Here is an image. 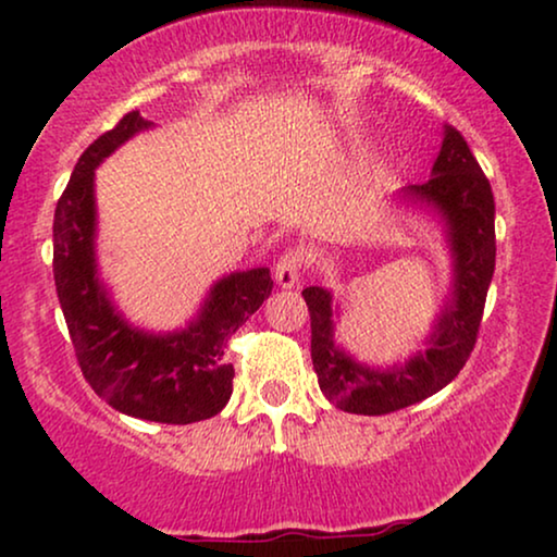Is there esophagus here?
<instances>
[{
    "instance_id": "obj_1",
    "label": "esophagus",
    "mask_w": 557,
    "mask_h": 557,
    "mask_svg": "<svg viewBox=\"0 0 557 557\" xmlns=\"http://www.w3.org/2000/svg\"><path fill=\"white\" fill-rule=\"evenodd\" d=\"M301 263L304 258L299 250H288V253H284L278 258L276 269H273V276H276V284L281 288H292L299 284L301 278Z\"/></svg>"
}]
</instances>
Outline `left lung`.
Instances as JSON below:
<instances>
[{"label": "left lung", "mask_w": 557, "mask_h": 557, "mask_svg": "<svg viewBox=\"0 0 557 557\" xmlns=\"http://www.w3.org/2000/svg\"><path fill=\"white\" fill-rule=\"evenodd\" d=\"M393 200L441 225L451 256V286L433 319L425 349H418L406 362L385 368L360 362L337 345L334 319H342V311L330 288H304L311 317V362L319 387L326 400L347 413H393L431 398L451 383L474 349L494 276V195L490 180L456 128L444 126L431 180L403 187Z\"/></svg>", "instance_id": "1"}]
</instances>
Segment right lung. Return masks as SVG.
<instances>
[{
  "mask_svg": "<svg viewBox=\"0 0 557 557\" xmlns=\"http://www.w3.org/2000/svg\"><path fill=\"white\" fill-rule=\"evenodd\" d=\"M154 128L126 113L75 164L52 223V273L83 377L119 413L154 423H195L218 416L233 393L225 342L271 296L265 265L233 271L205 294L197 314L172 332L128 322L98 271L96 170L136 134Z\"/></svg>",
  "mask_w": 557,
  "mask_h": 557,
  "instance_id": "1",
  "label": "right lung"
}]
</instances>
